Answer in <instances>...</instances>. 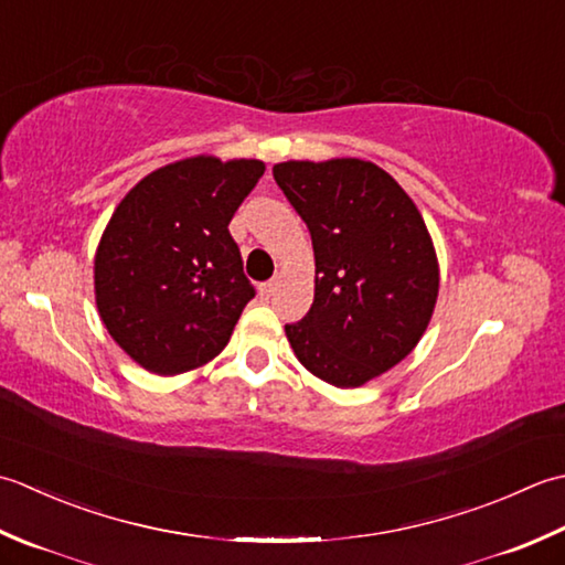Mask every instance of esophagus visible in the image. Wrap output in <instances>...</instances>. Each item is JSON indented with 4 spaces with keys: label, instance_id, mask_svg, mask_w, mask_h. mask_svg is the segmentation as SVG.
<instances>
[{
    "label": "esophagus",
    "instance_id": "esophagus-1",
    "mask_svg": "<svg viewBox=\"0 0 565 565\" xmlns=\"http://www.w3.org/2000/svg\"><path fill=\"white\" fill-rule=\"evenodd\" d=\"M275 287H278V280H275V278L268 280V282H263V285H260V295H263V297H270V295L275 292Z\"/></svg>",
    "mask_w": 565,
    "mask_h": 565
}]
</instances>
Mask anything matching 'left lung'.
<instances>
[{
	"label": "left lung",
	"instance_id": "left-lung-1",
	"mask_svg": "<svg viewBox=\"0 0 565 565\" xmlns=\"http://www.w3.org/2000/svg\"><path fill=\"white\" fill-rule=\"evenodd\" d=\"M273 178L315 248V302L287 341L309 373L361 387L417 347L439 295L427 224L393 175L359 158L287 160Z\"/></svg>",
	"mask_w": 565,
	"mask_h": 565
}]
</instances>
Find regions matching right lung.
Listing matches in <instances>:
<instances>
[{
    "instance_id": "1",
    "label": "right lung",
    "mask_w": 565,
    "mask_h": 565,
    "mask_svg": "<svg viewBox=\"0 0 565 565\" xmlns=\"http://www.w3.org/2000/svg\"><path fill=\"white\" fill-rule=\"evenodd\" d=\"M263 172L260 160L185 158L146 175L114 210L95 299L109 337L146 371H194L232 339L256 290L228 222Z\"/></svg>"
}]
</instances>
